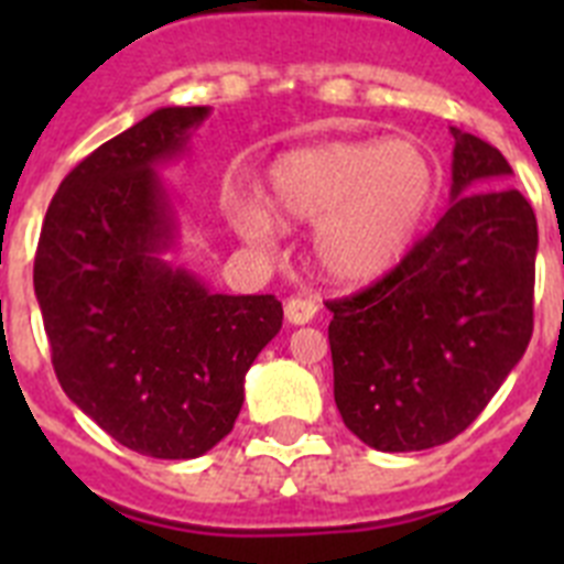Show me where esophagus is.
Here are the masks:
<instances>
[{
  "mask_svg": "<svg viewBox=\"0 0 564 564\" xmlns=\"http://www.w3.org/2000/svg\"><path fill=\"white\" fill-rule=\"evenodd\" d=\"M318 313V302L311 296H291L285 302V318L291 325H307Z\"/></svg>",
  "mask_w": 564,
  "mask_h": 564,
  "instance_id": "esophagus-1",
  "label": "esophagus"
}]
</instances>
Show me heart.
Masks as SVG:
<instances>
[{"mask_svg":"<svg viewBox=\"0 0 564 564\" xmlns=\"http://www.w3.org/2000/svg\"><path fill=\"white\" fill-rule=\"evenodd\" d=\"M437 163L412 138L330 141L282 152L268 166L265 207L253 197L231 203L237 234L268 246L279 220L316 223L313 251L338 282L390 273L430 220Z\"/></svg>","mask_w":564,"mask_h":564,"instance_id":"heart-1","label":"heart"}]
</instances>
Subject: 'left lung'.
<instances>
[{"instance_id":"1","label":"left lung","mask_w":564,"mask_h":564,"mask_svg":"<svg viewBox=\"0 0 564 564\" xmlns=\"http://www.w3.org/2000/svg\"><path fill=\"white\" fill-rule=\"evenodd\" d=\"M446 214L392 273L327 302L333 395L378 452L449 443L514 370L534 333L536 217L491 143L452 127Z\"/></svg>"}]
</instances>
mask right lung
<instances>
[{
    "mask_svg": "<svg viewBox=\"0 0 564 564\" xmlns=\"http://www.w3.org/2000/svg\"><path fill=\"white\" fill-rule=\"evenodd\" d=\"M212 107H161L87 154L58 186L33 288L58 383L138 455L192 460L234 430L246 372L282 327L271 293H214L166 259L181 220L161 166Z\"/></svg>",
    "mask_w": 564,
    "mask_h": 564,
    "instance_id": "1",
    "label": "right lung"
}]
</instances>
